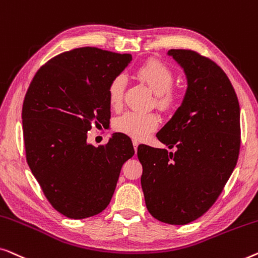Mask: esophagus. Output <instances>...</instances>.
Segmentation results:
<instances>
[{
  "instance_id": "obj_1",
  "label": "esophagus",
  "mask_w": 258,
  "mask_h": 258,
  "mask_svg": "<svg viewBox=\"0 0 258 258\" xmlns=\"http://www.w3.org/2000/svg\"><path fill=\"white\" fill-rule=\"evenodd\" d=\"M133 146H134V151H138V146H139V143L137 140H133Z\"/></svg>"
}]
</instances>
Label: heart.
<instances>
[{"mask_svg":"<svg viewBox=\"0 0 258 258\" xmlns=\"http://www.w3.org/2000/svg\"><path fill=\"white\" fill-rule=\"evenodd\" d=\"M137 77L150 88L154 96V106L160 111H170L177 101V93L173 89L174 74L160 60L152 59L140 65L136 71ZM125 91L124 76L118 75L111 79L107 88L108 103L112 107H119L122 103ZM160 119L153 112L128 111L118 117L114 121V128L133 139H144L151 132L159 127Z\"/></svg>","mask_w":258,"mask_h":258,"instance_id":"1","label":"heart"}]
</instances>
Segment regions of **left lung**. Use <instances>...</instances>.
<instances>
[{
	"instance_id": "left-lung-1",
	"label": "left lung",
	"mask_w": 258,
	"mask_h": 258,
	"mask_svg": "<svg viewBox=\"0 0 258 258\" xmlns=\"http://www.w3.org/2000/svg\"><path fill=\"white\" fill-rule=\"evenodd\" d=\"M187 77L181 106L159 131L175 152L138 147L141 187L154 219L183 226L202 216L222 193L241 146L239 104L224 71L193 50L168 51Z\"/></svg>"
}]
</instances>
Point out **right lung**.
Returning <instances> with one entry per match:
<instances>
[{"label": "right lung", "instance_id": "1", "mask_svg": "<svg viewBox=\"0 0 258 258\" xmlns=\"http://www.w3.org/2000/svg\"><path fill=\"white\" fill-rule=\"evenodd\" d=\"M131 60L130 53L91 46L65 51L36 72L24 97L27 162L50 205L70 219L106 208L122 165L134 154L122 133L98 147L86 141L92 124L110 122L108 84Z\"/></svg>", "mask_w": 258, "mask_h": 258}]
</instances>
